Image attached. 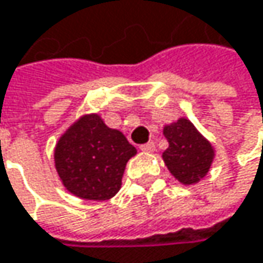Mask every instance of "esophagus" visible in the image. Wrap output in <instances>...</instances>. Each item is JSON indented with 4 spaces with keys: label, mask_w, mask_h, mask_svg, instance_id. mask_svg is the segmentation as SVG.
Returning <instances> with one entry per match:
<instances>
[{
    "label": "esophagus",
    "mask_w": 263,
    "mask_h": 263,
    "mask_svg": "<svg viewBox=\"0 0 263 263\" xmlns=\"http://www.w3.org/2000/svg\"><path fill=\"white\" fill-rule=\"evenodd\" d=\"M140 149H141L143 152H154V151H155V143H154V141H149V143H146V144H141Z\"/></svg>",
    "instance_id": "1"
}]
</instances>
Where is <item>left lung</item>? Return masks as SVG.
Returning <instances> with one entry per match:
<instances>
[{
	"instance_id": "1",
	"label": "left lung",
	"mask_w": 263,
	"mask_h": 263,
	"mask_svg": "<svg viewBox=\"0 0 263 263\" xmlns=\"http://www.w3.org/2000/svg\"><path fill=\"white\" fill-rule=\"evenodd\" d=\"M163 134L169 141V147L163 152V160L171 174L187 185L202 180L215 157L212 144L187 119L164 126Z\"/></svg>"
}]
</instances>
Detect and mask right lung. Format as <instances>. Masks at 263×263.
I'll use <instances>...</instances> for the list:
<instances>
[{
	"instance_id": "right-lung-1",
	"label": "right lung",
	"mask_w": 263,
	"mask_h": 263,
	"mask_svg": "<svg viewBox=\"0 0 263 263\" xmlns=\"http://www.w3.org/2000/svg\"><path fill=\"white\" fill-rule=\"evenodd\" d=\"M137 149L97 114L83 116L54 149L56 171L68 192L82 199L105 201L122 187V177Z\"/></svg>"
}]
</instances>
